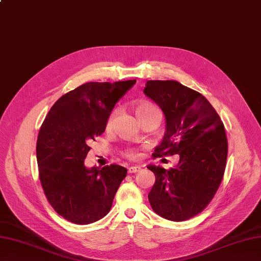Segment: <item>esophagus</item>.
<instances>
[{
    "instance_id": "obj_1",
    "label": "esophagus",
    "mask_w": 261,
    "mask_h": 261,
    "mask_svg": "<svg viewBox=\"0 0 261 261\" xmlns=\"http://www.w3.org/2000/svg\"><path fill=\"white\" fill-rule=\"evenodd\" d=\"M141 170V167L139 166H130L128 167V173L129 174H134V173H137V171Z\"/></svg>"
}]
</instances>
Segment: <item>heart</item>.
<instances>
[{"label": "heart", "instance_id": "obj_1", "mask_svg": "<svg viewBox=\"0 0 261 261\" xmlns=\"http://www.w3.org/2000/svg\"><path fill=\"white\" fill-rule=\"evenodd\" d=\"M151 109H157V107H156L154 104L147 103V101H146V103H139V104L136 106L135 113H136V115H137V117H138V116H141L144 112L148 111V110H151ZM114 116H115V112H112L111 115L109 116V118H107V120H106V128H110V127L112 126L113 120H114ZM124 155H125L127 158H130V160H134V158L137 157V152H136L135 150L129 149V150H126V151L124 152Z\"/></svg>", "mask_w": 261, "mask_h": 261}]
</instances>
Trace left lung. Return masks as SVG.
Returning a JSON list of instances; mask_svg holds the SVG:
<instances>
[{
	"label": "left lung",
	"instance_id": "1",
	"mask_svg": "<svg viewBox=\"0 0 261 261\" xmlns=\"http://www.w3.org/2000/svg\"><path fill=\"white\" fill-rule=\"evenodd\" d=\"M144 93L161 107L166 133L152 157L179 155L175 168L148 166L156 214L171 221L195 217L214 198L224 177L228 142L224 124L205 96L176 81H148Z\"/></svg>",
	"mask_w": 261,
	"mask_h": 261
}]
</instances>
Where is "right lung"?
<instances>
[{"label": "right lung", "instance_id": "1", "mask_svg": "<svg viewBox=\"0 0 261 261\" xmlns=\"http://www.w3.org/2000/svg\"><path fill=\"white\" fill-rule=\"evenodd\" d=\"M135 83L83 84L57 99L41 126L36 142L41 185L54 211L73 224L88 225L109 214L127 175L115 164L86 168L84 160L114 106Z\"/></svg>", "mask_w": 261, "mask_h": 261}]
</instances>
